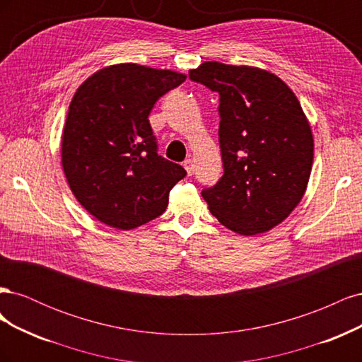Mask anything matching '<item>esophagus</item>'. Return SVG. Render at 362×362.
<instances>
[{
    "mask_svg": "<svg viewBox=\"0 0 362 362\" xmlns=\"http://www.w3.org/2000/svg\"><path fill=\"white\" fill-rule=\"evenodd\" d=\"M184 168H185V170H187L189 175H193V172H194V161L192 158H187V160L184 161Z\"/></svg>",
    "mask_w": 362,
    "mask_h": 362,
    "instance_id": "esophagus-1",
    "label": "esophagus"
}]
</instances>
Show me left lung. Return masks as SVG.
<instances>
[{"mask_svg": "<svg viewBox=\"0 0 362 362\" xmlns=\"http://www.w3.org/2000/svg\"><path fill=\"white\" fill-rule=\"evenodd\" d=\"M189 78L218 93L223 175L202 198L217 221L254 235L281 223L302 199L314 141L298 98L276 75L205 62Z\"/></svg>", "mask_w": 362, "mask_h": 362, "instance_id": "left-lung-1", "label": "left lung"}]
</instances>
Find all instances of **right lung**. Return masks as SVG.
I'll return each mask as SVG.
<instances>
[{"mask_svg":"<svg viewBox=\"0 0 362 362\" xmlns=\"http://www.w3.org/2000/svg\"><path fill=\"white\" fill-rule=\"evenodd\" d=\"M184 81L178 72L125 63L98 71L75 92L62 164L76 201L98 221L133 229L168 208L170 190L187 172L158 156L148 116Z\"/></svg>","mask_w":362,"mask_h":362,"instance_id":"obj_1","label":"right lung"}]
</instances>
